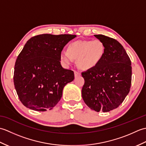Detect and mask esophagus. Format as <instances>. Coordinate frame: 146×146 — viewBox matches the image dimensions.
Instances as JSON below:
<instances>
[{"instance_id": "1", "label": "esophagus", "mask_w": 146, "mask_h": 146, "mask_svg": "<svg viewBox=\"0 0 146 146\" xmlns=\"http://www.w3.org/2000/svg\"><path fill=\"white\" fill-rule=\"evenodd\" d=\"M74 74H75V77L80 75V74L78 72H77V71H74Z\"/></svg>"}]
</instances>
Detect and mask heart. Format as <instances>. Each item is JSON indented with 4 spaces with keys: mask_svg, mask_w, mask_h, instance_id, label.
Instances as JSON below:
<instances>
[{
    "mask_svg": "<svg viewBox=\"0 0 146 146\" xmlns=\"http://www.w3.org/2000/svg\"><path fill=\"white\" fill-rule=\"evenodd\" d=\"M105 53V45L99 39L77 41L68 45L67 51H62L60 58L61 63L68 67L77 60V65L83 70L97 67Z\"/></svg>",
    "mask_w": 146,
    "mask_h": 146,
    "instance_id": "b5f03b06",
    "label": "heart"
}]
</instances>
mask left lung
<instances>
[{"label": "left lung", "instance_id": "left-lung-1", "mask_svg": "<svg viewBox=\"0 0 146 146\" xmlns=\"http://www.w3.org/2000/svg\"><path fill=\"white\" fill-rule=\"evenodd\" d=\"M105 45L102 61L94 69L83 72L82 98L92 110L108 112L124 100L131 86V61L122 44L102 35H94Z\"/></svg>", "mask_w": 146, "mask_h": 146}]
</instances>
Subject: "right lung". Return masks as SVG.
<instances>
[{
  "label": "right lung",
  "instance_id": "1",
  "mask_svg": "<svg viewBox=\"0 0 146 146\" xmlns=\"http://www.w3.org/2000/svg\"><path fill=\"white\" fill-rule=\"evenodd\" d=\"M76 35L43 34L29 39L15 61L14 83L24 106L35 111L51 110L60 100L64 86L74 80L64 69L60 52Z\"/></svg>",
  "mask_w": 146,
  "mask_h": 146
}]
</instances>
